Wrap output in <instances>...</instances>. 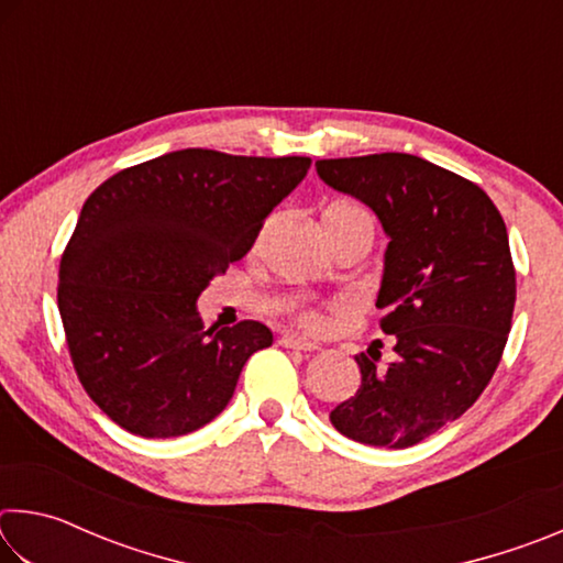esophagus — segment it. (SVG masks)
<instances>
[{
	"label": "esophagus",
	"mask_w": 563,
	"mask_h": 563,
	"mask_svg": "<svg viewBox=\"0 0 563 563\" xmlns=\"http://www.w3.org/2000/svg\"><path fill=\"white\" fill-rule=\"evenodd\" d=\"M280 345L283 347H290V350H302V352L320 350L318 342H312L308 338H300V335H290V332H285V335H280Z\"/></svg>",
	"instance_id": "34e87169"
}]
</instances>
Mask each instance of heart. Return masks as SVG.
<instances>
[{"label": "heart", "instance_id": "heart-1", "mask_svg": "<svg viewBox=\"0 0 563 563\" xmlns=\"http://www.w3.org/2000/svg\"><path fill=\"white\" fill-rule=\"evenodd\" d=\"M342 221H367L369 223V216L365 208H360L355 203L332 201L325 211H322V223H342ZM295 320H298L300 325L308 330H320L322 325H325V318H322L320 310H316V308H298L295 310Z\"/></svg>", "mask_w": 563, "mask_h": 563}]
</instances>
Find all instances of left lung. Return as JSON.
<instances>
[{
    "label": "left lung",
    "instance_id": "left-lung-1",
    "mask_svg": "<svg viewBox=\"0 0 563 563\" xmlns=\"http://www.w3.org/2000/svg\"><path fill=\"white\" fill-rule=\"evenodd\" d=\"M328 186L377 213L389 235L375 345L355 355L362 383L330 412L350 440L407 450L470 409L507 345L517 271L504 218L484 190L409 154L316 161Z\"/></svg>",
    "mask_w": 563,
    "mask_h": 563
}]
</instances>
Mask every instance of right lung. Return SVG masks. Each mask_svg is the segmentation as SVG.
I'll return each mask as SVG.
<instances>
[{"label": "right lung", "mask_w": 563, "mask_h": 563, "mask_svg": "<svg viewBox=\"0 0 563 563\" xmlns=\"http://www.w3.org/2000/svg\"><path fill=\"white\" fill-rule=\"evenodd\" d=\"M308 156L170 151L103 180L59 265V316L76 377L113 422L166 440L225 409L273 332L255 320L203 328L196 300L241 261Z\"/></svg>", "instance_id": "1"}]
</instances>
